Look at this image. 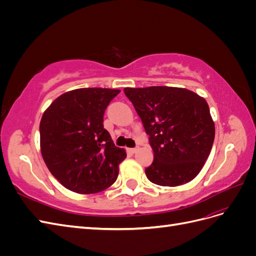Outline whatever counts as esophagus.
<instances>
[{"label":"esophagus","instance_id":"34e87169","mask_svg":"<svg viewBox=\"0 0 256 256\" xmlns=\"http://www.w3.org/2000/svg\"><path fill=\"white\" fill-rule=\"evenodd\" d=\"M138 147H134V148H129L128 152H131V154H134V152H138Z\"/></svg>","mask_w":256,"mask_h":256}]
</instances>
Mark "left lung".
Returning a JSON list of instances; mask_svg holds the SVG:
<instances>
[{"label":"left lung","instance_id":"1","mask_svg":"<svg viewBox=\"0 0 256 256\" xmlns=\"http://www.w3.org/2000/svg\"><path fill=\"white\" fill-rule=\"evenodd\" d=\"M150 136V182L176 187L191 182L205 164L214 140L206 100L194 92L171 86L124 88Z\"/></svg>","mask_w":256,"mask_h":256}]
</instances>
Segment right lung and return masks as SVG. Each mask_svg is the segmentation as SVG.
<instances>
[{"label":"right lung","instance_id":"1","mask_svg":"<svg viewBox=\"0 0 256 256\" xmlns=\"http://www.w3.org/2000/svg\"><path fill=\"white\" fill-rule=\"evenodd\" d=\"M120 90L78 88L58 97L42 114L40 150L51 174L81 194L109 188L118 176L125 150L104 128V114Z\"/></svg>","mask_w":256,"mask_h":256}]
</instances>
